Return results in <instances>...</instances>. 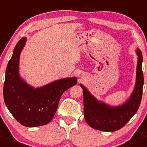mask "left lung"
<instances>
[{"label":"left lung","mask_w":147,"mask_h":147,"mask_svg":"<svg viewBox=\"0 0 147 147\" xmlns=\"http://www.w3.org/2000/svg\"><path fill=\"white\" fill-rule=\"evenodd\" d=\"M136 53L139 57L136 85L130 98L123 105L113 107L100 102L80 84L83 90L84 117L90 127L102 131H116L124 126L138 111L142 98L144 75L142 69V53L139 49Z\"/></svg>","instance_id":"1"}]
</instances>
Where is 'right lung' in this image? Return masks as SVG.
Here are the masks:
<instances>
[{"label": "right lung", "mask_w": 147, "mask_h": 147, "mask_svg": "<svg viewBox=\"0 0 147 147\" xmlns=\"http://www.w3.org/2000/svg\"><path fill=\"white\" fill-rule=\"evenodd\" d=\"M18 42L8 63L3 85V98L8 111L23 126L36 127L47 124L57 109L63 92L77 83L76 78L54 81L39 88L28 85L18 73L19 57L26 43Z\"/></svg>", "instance_id": "obj_1"}]
</instances>
